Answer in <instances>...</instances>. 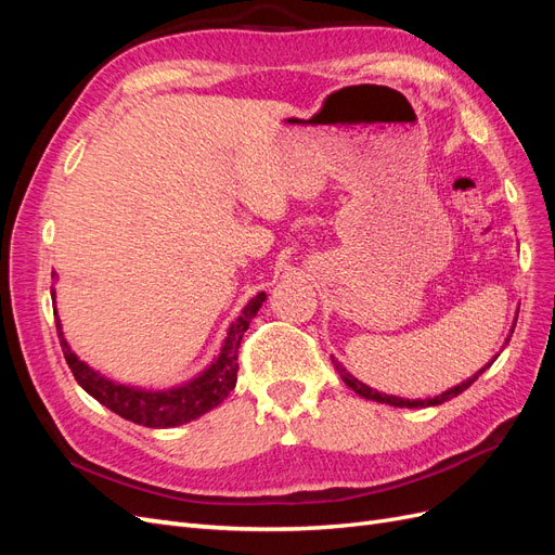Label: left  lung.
<instances>
[{
    "label": "left lung",
    "mask_w": 555,
    "mask_h": 555,
    "mask_svg": "<svg viewBox=\"0 0 555 555\" xmlns=\"http://www.w3.org/2000/svg\"><path fill=\"white\" fill-rule=\"evenodd\" d=\"M514 326H516V322H514ZM512 333H514V328H512ZM512 338V335H509ZM509 338L505 340V345L509 343ZM500 354H495L493 359H491V363H486L479 373H475L473 377H467L465 382H461V384H456L453 386V389H449V391H444V393H440V396H435V398H426V400H405V398H398V396H386V393H379V391H375V389H371V386L367 384H363V382H359L354 375H349L345 367H343V363L340 361H335L333 357V365H335V371L340 373V377H343V382L349 386L351 391L354 393H359L361 398H367V400H375V402H384V405H393V408H430V405H442V402H447V400H451V398H456L459 393H463L467 386H473L477 379H479V375L486 371V367H491L493 365V361L498 359Z\"/></svg>",
    "instance_id": "8db88e82"
}]
</instances>
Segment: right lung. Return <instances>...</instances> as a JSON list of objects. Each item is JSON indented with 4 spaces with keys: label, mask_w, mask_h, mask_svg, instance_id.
Returning a JSON list of instances; mask_svg holds the SVG:
<instances>
[{
    "label": "right lung",
    "mask_w": 555,
    "mask_h": 555,
    "mask_svg": "<svg viewBox=\"0 0 555 555\" xmlns=\"http://www.w3.org/2000/svg\"><path fill=\"white\" fill-rule=\"evenodd\" d=\"M263 300H266L263 292L247 300L241 317L229 326L227 338L220 347V354L212 359V363L204 373H198L194 379L184 382L180 386H171V389H162V391L117 384L104 377L102 373H96L94 367H90L86 361H80L64 338L57 308H55V326H57V338L64 351V359L69 363L76 382L94 400L102 402V405H106L111 412L120 414L122 418H127V422H133L139 426L173 428V426L194 422V418H198L201 414L210 412L233 391V386H236V379H238L236 375L238 347L245 331L249 328V322L259 312Z\"/></svg>",
    "instance_id": "right-lung-1"
}]
</instances>
